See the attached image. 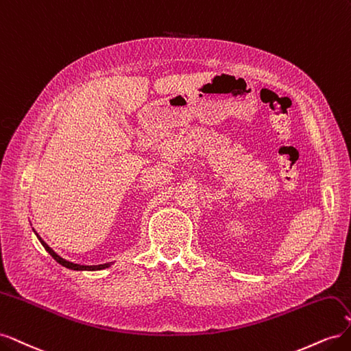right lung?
<instances>
[{"instance_id":"add662e5","label":"right lung","mask_w":351,"mask_h":351,"mask_svg":"<svg viewBox=\"0 0 351 351\" xmlns=\"http://www.w3.org/2000/svg\"><path fill=\"white\" fill-rule=\"evenodd\" d=\"M36 237L39 239V241L42 243V246L45 247V250L51 254L52 258H54L60 265H62V267H66V268H69V269H73V271H99V269H105V268H108L111 263H104V265H79V263H73V262H69V261H66V259H62L61 256H58V254L52 250L48 244L42 240L38 234H36Z\"/></svg>"}]
</instances>
